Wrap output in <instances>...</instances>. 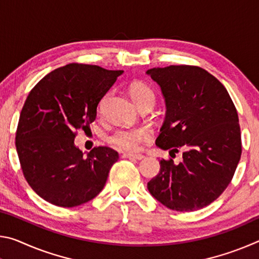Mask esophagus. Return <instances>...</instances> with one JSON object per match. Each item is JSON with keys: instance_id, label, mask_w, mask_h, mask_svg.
Returning <instances> with one entry per match:
<instances>
[{"instance_id": "1", "label": "esophagus", "mask_w": 259, "mask_h": 259, "mask_svg": "<svg viewBox=\"0 0 259 259\" xmlns=\"http://www.w3.org/2000/svg\"><path fill=\"white\" fill-rule=\"evenodd\" d=\"M123 157H126V159H136V160H142L144 159L143 154H133V153H123Z\"/></svg>"}]
</instances>
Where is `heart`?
Wrapping results in <instances>:
<instances>
[{
  "instance_id": "1",
  "label": "heart",
  "mask_w": 259,
  "mask_h": 259,
  "mask_svg": "<svg viewBox=\"0 0 259 259\" xmlns=\"http://www.w3.org/2000/svg\"><path fill=\"white\" fill-rule=\"evenodd\" d=\"M129 94L138 108L146 106V105L154 106L155 94L152 90V88L145 83L139 81L131 83L129 87ZM148 136H150V133L145 128L120 129L109 137V142L114 146L122 148V150L135 151L138 148L139 143L146 139Z\"/></svg>"
}]
</instances>
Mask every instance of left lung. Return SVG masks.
I'll return each instance as SVG.
<instances>
[{
	"label": "left lung",
	"mask_w": 259,
	"mask_h": 259,
	"mask_svg": "<svg viewBox=\"0 0 259 259\" xmlns=\"http://www.w3.org/2000/svg\"><path fill=\"white\" fill-rule=\"evenodd\" d=\"M146 74L159 84L166 108L156 146L185 150L178 164L160 161V172L147 188L166 208L199 210L233 178L242 152L238 112L225 87L203 68L179 65Z\"/></svg>",
	"instance_id": "1"
}]
</instances>
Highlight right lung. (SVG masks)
<instances>
[{
    "mask_svg": "<svg viewBox=\"0 0 259 259\" xmlns=\"http://www.w3.org/2000/svg\"><path fill=\"white\" fill-rule=\"evenodd\" d=\"M123 71L68 64L48 74L30 90L21 109L16 148L21 170L38 196L72 208L96 198L119 153L106 146L87 155L74 139L97 116L100 100Z\"/></svg>",
    "mask_w": 259,
    "mask_h": 259,
    "instance_id": "add662e5",
    "label": "right lung"
}]
</instances>
